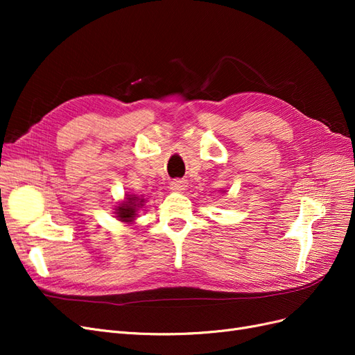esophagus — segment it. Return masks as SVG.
<instances>
[{
	"label": "esophagus",
	"mask_w": 355,
	"mask_h": 355,
	"mask_svg": "<svg viewBox=\"0 0 355 355\" xmlns=\"http://www.w3.org/2000/svg\"><path fill=\"white\" fill-rule=\"evenodd\" d=\"M170 188L173 189V191L182 192V191H185V188H187V182L185 180H180V179H175V180H171Z\"/></svg>",
	"instance_id": "obj_1"
}]
</instances>
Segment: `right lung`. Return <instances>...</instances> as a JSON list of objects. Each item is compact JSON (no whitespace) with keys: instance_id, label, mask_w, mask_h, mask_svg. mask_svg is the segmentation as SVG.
<instances>
[{"instance_id":"add662e5","label":"right lung","mask_w":355,"mask_h":355,"mask_svg":"<svg viewBox=\"0 0 355 355\" xmlns=\"http://www.w3.org/2000/svg\"><path fill=\"white\" fill-rule=\"evenodd\" d=\"M142 202H144V200L139 201L137 197L127 198V201L123 202V204H120V207L116 209L118 218H120V219L124 220V222H130V220L135 218L137 207L142 206Z\"/></svg>"}]
</instances>
